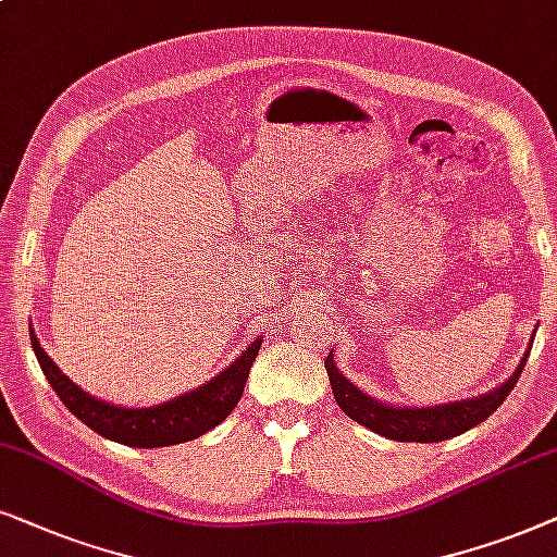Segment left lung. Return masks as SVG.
Segmentation results:
<instances>
[{
	"mask_svg": "<svg viewBox=\"0 0 557 557\" xmlns=\"http://www.w3.org/2000/svg\"><path fill=\"white\" fill-rule=\"evenodd\" d=\"M535 338V336H532ZM530 351L522 356L520 367L515 369V374L499 387L486 392L481 397L471 399H458V403L448 405H435V407H395L382 403L367 392H361L351 380H346L344 372H338L333 354L325 359V372H329L333 397L341 410L348 418L361 422V425L374 430V433L384 435L389 441L399 443H438L456 438V435L466 433V430L476 428L479 422H484L496 407H499L511 389H515L517 380H520L524 361H528Z\"/></svg>",
	"mask_w": 557,
	"mask_h": 557,
	"instance_id": "8db88e82",
	"label": "left lung"
}]
</instances>
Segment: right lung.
<instances>
[{
  "label": "right lung",
  "instance_id": "obj_1",
  "mask_svg": "<svg viewBox=\"0 0 557 557\" xmlns=\"http://www.w3.org/2000/svg\"><path fill=\"white\" fill-rule=\"evenodd\" d=\"M29 341H33V351L40 361V369L46 372L48 384L61 397V403L101 438L132 448H162L201 438L221 420H226L239 403L251 361L257 359L259 346H262V338H257L224 372H219L203 387L185 392L181 397L154 407H116L91 397L76 382H71L46 354L33 329H29Z\"/></svg>",
  "mask_w": 557,
  "mask_h": 557
}]
</instances>
